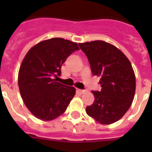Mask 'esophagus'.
Segmentation results:
<instances>
[{
	"label": "esophagus",
	"mask_w": 152,
	"mask_h": 152,
	"mask_svg": "<svg viewBox=\"0 0 152 152\" xmlns=\"http://www.w3.org/2000/svg\"><path fill=\"white\" fill-rule=\"evenodd\" d=\"M78 91L80 93V94H84V93L87 92V91H86V90H79Z\"/></svg>",
	"instance_id": "34e87169"
}]
</instances>
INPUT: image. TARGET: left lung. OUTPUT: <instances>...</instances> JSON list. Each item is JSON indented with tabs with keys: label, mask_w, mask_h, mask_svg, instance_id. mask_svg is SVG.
Instances as JSON below:
<instances>
[{
	"label": "left lung",
	"mask_w": 152,
	"mask_h": 152,
	"mask_svg": "<svg viewBox=\"0 0 152 152\" xmlns=\"http://www.w3.org/2000/svg\"><path fill=\"white\" fill-rule=\"evenodd\" d=\"M93 75L100 77V91H92L94 102L86 108L88 116L103 125L112 124L131 107L135 76L129 60L113 45L101 40L79 43Z\"/></svg>",
	"instance_id": "obj_1"
}]
</instances>
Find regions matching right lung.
<instances>
[{
    "label": "right lung",
    "mask_w": 152,
    "mask_h": 152,
    "mask_svg": "<svg viewBox=\"0 0 152 152\" xmlns=\"http://www.w3.org/2000/svg\"><path fill=\"white\" fill-rule=\"evenodd\" d=\"M76 42L62 38L44 40L32 47L19 70L18 85L24 103L38 119L49 121L64 113L75 95V88L56 81L61 68Z\"/></svg>",
    "instance_id": "right-lung-1"
}]
</instances>
